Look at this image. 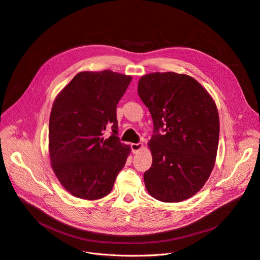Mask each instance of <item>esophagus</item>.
Here are the masks:
<instances>
[{
	"mask_svg": "<svg viewBox=\"0 0 260 260\" xmlns=\"http://www.w3.org/2000/svg\"><path fill=\"white\" fill-rule=\"evenodd\" d=\"M131 149H132L133 153H138L139 151H141L143 149V144L142 143H138V144L132 143L131 144Z\"/></svg>",
	"mask_w": 260,
	"mask_h": 260,
	"instance_id": "esophagus-1",
	"label": "esophagus"
}]
</instances>
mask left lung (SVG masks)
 <instances>
[{
  "label": "left lung",
  "mask_w": 260,
  "mask_h": 260,
  "mask_svg": "<svg viewBox=\"0 0 260 260\" xmlns=\"http://www.w3.org/2000/svg\"><path fill=\"white\" fill-rule=\"evenodd\" d=\"M138 92L154 126L145 186L158 201L186 200L203 187L215 166L220 130L216 104L194 78L175 72L142 76Z\"/></svg>",
  "instance_id": "left-lung-1"
}]
</instances>
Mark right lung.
I'll list each match as a JSON object with an SVG mask.
<instances>
[{
    "label": "right lung",
    "mask_w": 260,
    "mask_h": 260,
    "mask_svg": "<svg viewBox=\"0 0 260 260\" xmlns=\"http://www.w3.org/2000/svg\"><path fill=\"white\" fill-rule=\"evenodd\" d=\"M132 77L110 70L80 72L53 104L48 127L52 168L73 196L97 200L112 190L130 154L117 137L116 106ZM110 127L113 134L104 138Z\"/></svg>",
    "instance_id": "1"
}]
</instances>
